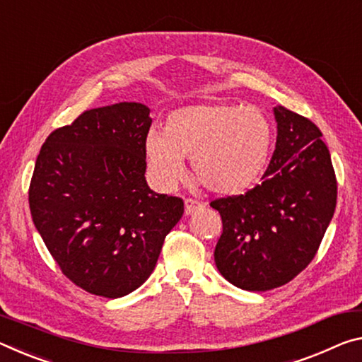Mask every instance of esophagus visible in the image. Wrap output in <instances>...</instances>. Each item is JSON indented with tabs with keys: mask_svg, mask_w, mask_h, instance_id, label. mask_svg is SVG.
Returning a JSON list of instances; mask_svg holds the SVG:
<instances>
[{
	"mask_svg": "<svg viewBox=\"0 0 362 362\" xmlns=\"http://www.w3.org/2000/svg\"><path fill=\"white\" fill-rule=\"evenodd\" d=\"M198 209H202V203L194 202V199H185V214L192 216L193 212H197Z\"/></svg>",
	"mask_w": 362,
	"mask_h": 362,
	"instance_id": "1",
	"label": "esophagus"
}]
</instances>
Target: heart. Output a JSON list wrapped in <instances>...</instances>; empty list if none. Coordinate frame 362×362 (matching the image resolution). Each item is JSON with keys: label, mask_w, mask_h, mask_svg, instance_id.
Listing matches in <instances>:
<instances>
[{"label": "heart", "mask_w": 362, "mask_h": 362, "mask_svg": "<svg viewBox=\"0 0 362 362\" xmlns=\"http://www.w3.org/2000/svg\"><path fill=\"white\" fill-rule=\"evenodd\" d=\"M272 145L274 127L261 109L202 103L172 111L164 132H148L145 154L150 175L163 190L179 183L183 159H192L193 174L206 190L233 197L259 179Z\"/></svg>", "instance_id": "1"}]
</instances>
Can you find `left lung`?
<instances>
[{"label":"left lung","instance_id":"8db88e82","mask_svg":"<svg viewBox=\"0 0 362 362\" xmlns=\"http://www.w3.org/2000/svg\"><path fill=\"white\" fill-rule=\"evenodd\" d=\"M277 141L262 182L221 198L223 232L214 250L221 275L242 290L267 291L313 261L337 206L330 153L311 120L274 106Z\"/></svg>","mask_w":362,"mask_h":362}]
</instances>
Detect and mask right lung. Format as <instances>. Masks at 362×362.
<instances>
[{
    "mask_svg": "<svg viewBox=\"0 0 362 362\" xmlns=\"http://www.w3.org/2000/svg\"><path fill=\"white\" fill-rule=\"evenodd\" d=\"M150 107L135 101L85 111L43 143L28 190L32 219L66 277L120 298L146 282L180 198L148 187Z\"/></svg>",
    "mask_w": 362,
    "mask_h": 362,
    "instance_id": "obj_1",
    "label": "right lung"
}]
</instances>
